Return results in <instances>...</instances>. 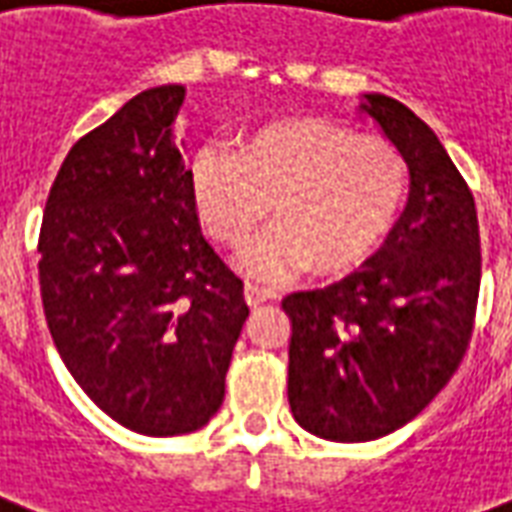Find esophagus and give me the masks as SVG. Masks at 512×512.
<instances>
[{
	"instance_id": "34e87169",
	"label": "esophagus",
	"mask_w": 512,
	"mask_h": 512,
	"mask_svg": "<svg viewBox=\"0 0 512 512\" xmlns=\"http://www.w3.org/2000/svg\"><path fill=\"white\" fill-rule=\"evenodd\" d=\"M244 298L249 306H257V304H263V301H274L276 290H271V287H263V285H255V282H246Z\"/></svg>"
}]
</instances>
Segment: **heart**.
Segmentation results:
<instances>
[{
	"instance_id": "obj_1",
	"label": "heart",
	"mask_w": 512,
	"mask_h": 512,
	"mask_svg": "<svg viewBox=\"0 0 512 512\" xmlns=\"http://www.w3.org/2000/svg\"><path fill=\"white\" fill-rule=\"evenodd\" d=\"M192 198L208 236L249 241L279 214L241 266L285 276L314 263L339 274L361 266L396 225L407 195V165L391 140L328 119L271 121L230 151L206 146L192 160Z\"/></svg>"
}]
</instances>
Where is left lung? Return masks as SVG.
Here are the masks:
<instances>
[{"label":"left lung","instance_id":"obj_1","mask_svg":"<svg viewBox=\"0 0 512 512\" xmlns=\"http://www.w3.org/2000/svg\"><path fill=\"white\" fill-rule=\"evenodd\" d=\"M361 111L410 168L407 206L358 271L282 301L290 410L331 442L380 439L429 407L467 352L480 293L478 211L448 151L393 97L366 94Z\"/></svg>","mask_w":512,"mask_h":512}]
</instances>
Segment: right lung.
<instances>
[{"label": "right lung", "instance_id": "obj_1", "mask_svg": "<svg viewBox=\"0 0 512 512\" xmlns=\"http://www.w3.org/2000/svg\"><path fill=\"white\" fill-rule=\"evenodd\" d=\"M184 86L146 89L83 135L48 192L40 293L86 396L146 437L206 426L249 306L203 233L173 121Z\"/></svg>", "mask_w": 512, "mask_h": 512}]
</instances>
